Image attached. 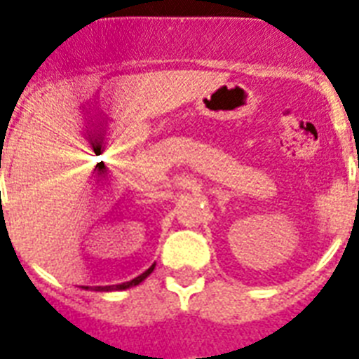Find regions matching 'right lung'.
I'll list each match as a JSON object with an SVG mask.
<instances>
[{
  "mask_svg": "<svg viewBox=\"0 0 359 359\" xmlns=\"http://www.w3.org/2000/svg\"><path fill=\"white\" fill-rule=\"evenodd\" d=\"M155 269V264L154 266H149L144 273H140L138 277H135V279L127 280V283H121V285H108V286H82L84 290H95V292H114V290H127V288H133V286L140 285L142 280L146 279L151 271Z\"/></svg>",
  "mask_w": 359,
  "mask_h": 359,
  "instance_id": "obj_1",
  "label": "right lung"
}]
</instances>
